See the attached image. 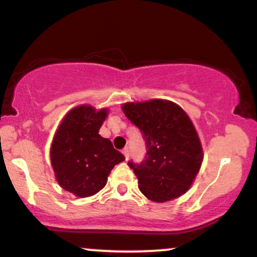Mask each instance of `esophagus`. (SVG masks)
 Segmentation results:
<instances>
[{"mask_svg": "<svg viewBox=\"0 0 257 257\" xmlns=\"http://www.w3.org/2000/svg\"><path fill=\"white\" fill-rule=\"evenodd\" d=\"M122 153H123V155H124L125 159H128V158H129V149H128V147H124V149H123Z\"/></svg>", "mask_w": 257, "mask_h": 257, "instance_id": "esophagus-1", "label": "esophagus"}]
</instances>
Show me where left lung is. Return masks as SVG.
Listing matches in <instances>:
<instances>
[{
    "instance_id": "obj_1",
    "label": "left lung",
    "mask_w": 257,
    "mask_h": 257,
    "mask_svg": "<svg viewBox=\"0 0 257 257\" xmlns=\"http://www.w3.org/2000/svg\"><path fill=\"white\" fill-rule=\"evenodd\" d=\"M124 114L143 133L145 161L128 162L139 180L141 193L157 203L184 194L203 162V150L186 112L169 100L126 102Z\"/></svg>"
}]
</instances>
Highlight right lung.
<instances>
[{
    "mask_svg": "<svg viewBox=\"0 0 257 257\" xmlns=\"http://www.w3.org/2000/svg\"><path fill=\"white\" fill-rule=\"evenodd\" d=\"M107 111L90 105L72 108L53 139L51 162L58 184L81 198L102 190L113 167L124 161L111 141L99 134Z\"/></svg>",
    "mask_w": 257,
    "mask_h": 257,
    "instance_id": "obj_1",
    "label": "right lung"
}]
</instances>
